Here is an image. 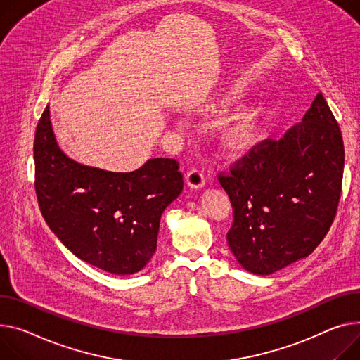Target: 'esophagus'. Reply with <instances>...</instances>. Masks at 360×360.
<instances>
[{
    "label": "esophagus",
    "mask_w": 360,
    "mask_h": 360,
    "mask_svg": "<svg viewBox=\"0 0 360 360\" xmlns=\"http://www.w3.org/2000/svg\"><path fill=\"white\" fill-rule=\"evenodd\" d=\"M185 182L189 188H194V189H198V188H202L205 185V179H204V174L202 171L197 169V167H194V169H191L186 176H185Z\"/></svg>",
    "instance_id": "34e87169"
}]
</instances>
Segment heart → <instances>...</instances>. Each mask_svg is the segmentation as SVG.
<instances>
[{
    "label": "heart",
    "instance_id": "b5f03b06",
    "mask_svg": "<svg viewBox=\"0 0 360 360\" xmlns=\"http://www.w3.org/2000/svg\"><path fill=\"white\" fill-rule=\"evenodd\" d=\"M226 98L220 100L219 104H214L207 110L215 111L217 107L221 105V103H224ZM260 114H262V110L259 107H246V108H242L238 112H236L234 115L221 120L219 123V130H220V139L224 143V146L234 150H242V149L250 148L257 136Z\"/></svg>",
    "mask_w": 360,
    "mask_h": 360
}]
</instances>
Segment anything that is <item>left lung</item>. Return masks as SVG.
I'll use <instances>...</instances> for the list:
<instances>
[{"instance_id": "1", "label": "left lung", "mask_w": 360, "mask_h": 360, "mask_svg": "<svg viewBox=\"0 0 360 360\" xmlns=\"http://www.w3.org/2000/svg\"><path fill=\"white\" fill-rule=\"evenodd\" d=\"M343 167L342 131L319 92L301 123L219 174L233 207L227 243L237 262L269 275L313 253L336 217Z\"/></svg>"}]
</instances>
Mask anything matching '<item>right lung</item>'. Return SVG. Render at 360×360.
I'll return each instance as SVG.
<instances>
[{
  "label": "right lung",
  "instance_id": "right-lung-1",
  "mask_svg": "<svg viewBox=\"0 0 360 360\" xmlns=\"http://www.w3.org/2000/svg\"><path fill=\"white\" fill-rule=\"evenodd\" d=\"M34 188L41 215L77 257L115 275L148 265L160 217L184 188L179 163L155 158L133 172H110L68 158L58 146L49 105L34 136Z\"/></svg>",
  "mask_w": 360,
  "mask_h": 360
}]
</instances>
